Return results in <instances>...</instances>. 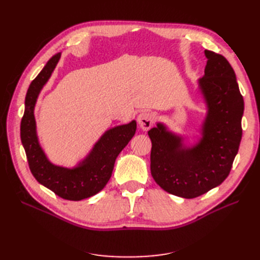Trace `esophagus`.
Instances as JSON below:
<instances>
[{"instance_id": "1", "label": "esophagus", "mask_w": 260, "mask_h": 260, "mask_svg": "<svg viewBox=\"0 0 260 260\" xmlns=\"http://www.w3.org/2000/svg\"><path fill=\"white\" fill-rule=\"evenodd\" d=\"M156 116L153 113H141L138 117V122L141 129H143L144 131H147L148 129H151L153 127V124L155 122Z\"/></svg>"}]
</instances>
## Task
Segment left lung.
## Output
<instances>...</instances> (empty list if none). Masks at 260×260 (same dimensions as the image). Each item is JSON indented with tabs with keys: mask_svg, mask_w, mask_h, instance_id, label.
I'll return each mask as SVG.
<instances>
[{
	"mask_svg": "<svg viewBox=\"0 0 260 260\" xmlns=\"http://www.w3.org/2000/svg\"><path fill=\"white\" fill-rule=\"evenodd\" d=\"M205 75L198 80L206 116L194 144L157 122L152 141L151 172L162 190L194 199L221 184L229 176L242 139L244 100L237 77L222 55L205 50Z\"/></svg>",
	"mask_w": 260,
	"mask_h": 260,
	"instance_id": "1",
	"label": "left lung"
}]
</instances>
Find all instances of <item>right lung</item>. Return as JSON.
Instances as JSON below:
<instances>
[{"instance_id":"1","label":"right lung","mask_w":260,"mask_h":260,"mask_svg":"<svg viewBox=\"0 0 260 260\" xmlns=\"http://www.w3.org/2000/svg\"><path fill=\"white\" fill-rule=\"evenodd\" d=\"M61 53L52 56L30 83L25 100V113L20 123V139L27 155L31 174L40 184L61 199L81 201L98 194L113 174L117 156L136 135L137 121L119 124L105 131L92 149L75 167L53 164L42 148L37 133L35 107L43 86L51 78Z\"/></svg>"}]
</instances>
